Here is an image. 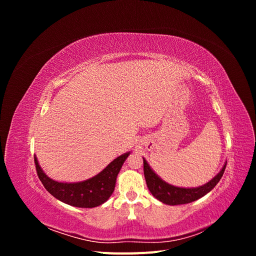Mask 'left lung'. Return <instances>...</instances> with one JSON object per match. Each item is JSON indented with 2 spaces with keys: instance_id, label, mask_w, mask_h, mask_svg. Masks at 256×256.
I'll return each mask as SVG.
<instances>
[{
  "instance_id": "1",
  "label": "left lung",
  "mask_w": 256,
  "mask_h": 256,
  "mask_svg": "<svg viewBox=\"0 0 256 256\" xmlns=\"http://www.w3.org/2000/svg\"><path fill=\"white\" fill-rule=\"evenodd\" d=\"M143 164L146 184L152 194L158 200H160L161 203L172 206L194 202V200L206 196L219 182L226 166V164H224V166L220 170V172L212 180H209L203 186H200V187L196 188H182L176 187V186L164 182L160 176H158L157 173H154V171L150 168L148 162L145 160V158H143Z\"/></svg>"
}]
</instances>
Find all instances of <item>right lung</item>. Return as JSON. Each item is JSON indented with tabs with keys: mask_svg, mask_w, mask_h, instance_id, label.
<instances>
[{
	"mask_svg": "<svg viewBox=\"0 0 256 256\" xmlns=\"http://www.w3.org/2000/svg\"><path fill=\"white\" fill-rule=\"evenodd\" d=\"M130 152H127L115 158L94 177L78 182H60L52 180L42 171L36 156L34 160L37 175L50 194L70 206L92 208L104 204L112 196L116 178Z\"/></svg>",
	"mask_w": 256,
	"mask_h": 256,
	"instance_id": "obj_1",
	"label": "right lung"
}]
</instances>
